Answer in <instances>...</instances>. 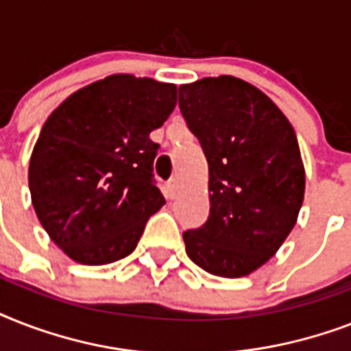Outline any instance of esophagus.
<instances>
[{
    "label": "esophagus",
    "mask_w": 351,
    "mask_h": 351,
    "mask_svg": "<svg viewBox=\"0 0 351 351\" xmlns=\"http://www.w3.org/2000/svg\"><path fill=\"white\" fill-rule=\"evenodd\" d=\"M167 195H169L171 198H175V195H176V180H175V178H171V180L167 182Z\"/></svg>",
    "instance_id": "obj_1"
}]
</instances>
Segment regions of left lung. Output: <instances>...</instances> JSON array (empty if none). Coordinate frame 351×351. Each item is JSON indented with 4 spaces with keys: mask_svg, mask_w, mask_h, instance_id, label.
Masks as SVG:
<instances>
[{
    "mask_svg": "<svg viewBox=\"0 0 351 351\" xmlns=\"http://www.w3.org/2000/svg\"><path fill=\"white\" fill-rule=\"evenodd\" d=\"M178 107L209 165V217L184 231L187 255L211 275H250L277 253L304 200L293 127L262 90L234 76L180 85Z\"/></svg>",
    "mask_w": 351,
    "mask_h": 351,
    "instance_id": "obj_1",
    "label": "left lung"
}]
</instances>
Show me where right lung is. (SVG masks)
Masks as SVG:
<instances>
[{"instance_id":"right-lung-1","label":"right lung","mask_w":351,"mask_h":351,"mask_svg":"<svg viewBox=\"0 0 351 351\" xmlns=\"http://www.w3.org/2000/svg\"><path fill=\"white\" fill-rule=\"evenodd\" d=\"M176 106V85L114 74L71 95L47 118L29 165L32 206L73 261L101 266L131 255L165 204L149 134Z\"/></svg>"}]
</instances>
